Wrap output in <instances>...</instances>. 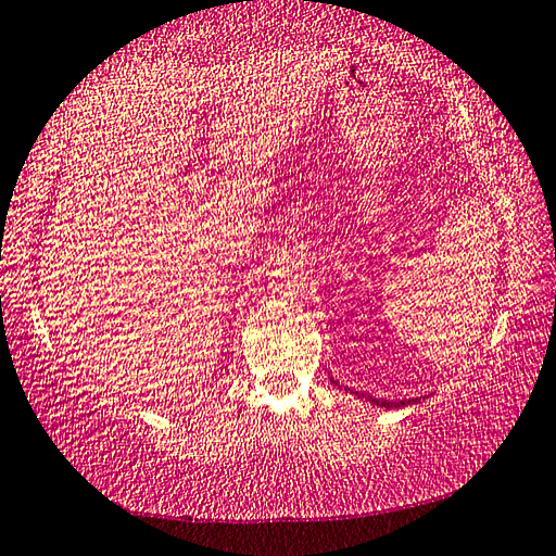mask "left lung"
Instances as JSON below:
<instances>
[{
    "instance_id": "1",
    "label": "left lung",
    "mask_w": 556,
    "mask_h": 556,
    "mask_svg": "<svg viewBox=\"0 0 556 556\" xmlns=\"http://www.w3.org/2000/svg\"><path fill=\"white\" fill-rule=\"evenodd\" d=\"M331 382L333 384H338L333 378H331ZM338 388H341V384H338ZM357 394V392H355ZM357 397H361V394H357ZM365 400H370L372 404H378V407H388V409H397V407H404V404H412V402H417V400H407V402H404V400H400V402H388V400H375V397H370V394H368V397H365Z\"/></svg>"
}]
</instances>
